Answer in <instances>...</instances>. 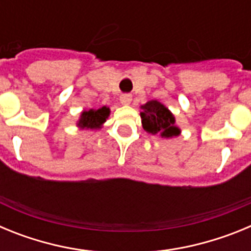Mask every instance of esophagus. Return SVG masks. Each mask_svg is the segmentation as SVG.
I'll list each match as a JSON object with an SVG mask.
<instances>
[{
    "mask_svg": "<svg viewBox=\"0 0 251 251\" xmlns=\"http://www.w3.org/2000/svg\"><path fill=\"white\" fill-rule=\"evenodd\" d=\"M130 101H132V97L129 94H124L121 97V103L123 105H128V104H130Z\"/></svg>",
    "mask_w": 251,
    "mask_h": 251,
    "instance_id": "esophagus-1",
    "label": "esophagus"
}]
</instances>
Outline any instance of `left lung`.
<instances>
[{"instance_id":"left-lung-1","label":"left lung","mask_w":251,"mask_h":251,"mask_svg":"<svg viewBox=\"0 0 251 251\" xmlns=\"http://www.w3.org/2000/svg\"><path fill=\"white\" fill-rule=\"evenodd\" d=\"M142 127L150 134H157L162 138H174L181 134L176 126L174 113L158 100H150L141 105Z\"/></svg>"}]
</instances>
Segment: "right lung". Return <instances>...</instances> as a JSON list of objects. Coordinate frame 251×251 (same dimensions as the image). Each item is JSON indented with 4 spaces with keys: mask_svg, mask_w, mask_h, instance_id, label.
Segmentation results:
<instances>
[{
    "mask_svg": "<svg viewBox=\"0 0 251 251\" xmlns=\"http://www.w3.org/2000/svg\"><path fill=\"white\" fill-rule=\"evenodd\" d=\"M110 109L109 106L103 105L98 109H89L80 113V117L76 122V127L85 130H97L103 127L106 119L109 118Z\"/></svg>",
    "mask_w": 251,
    "mask_h": 251,
    "instance_id": "add662e5",
    "label": "right lung"
}]
</instances>
